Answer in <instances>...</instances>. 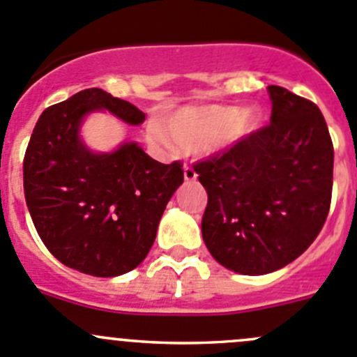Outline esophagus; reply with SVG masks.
Segmentation results:
<instances>
[{"instance_id":"1","label":"esophagus","mask_w":357,"mask_h":357,"mask_svg":"<svg viewBox=\"0 0 357 357\" xmlns=\"http://www.w3.org/2000/svg\"><path fill=\"white\" fill-rule=\"evenodd\" d=\"M183 171H185V179H186V181H193V179L197 178V172H195V169L192 167V165L185 164Z\"/></svg>"}]
</instances>
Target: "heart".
I'll return each instance as SVG.
<instances>
[{
  "label": "heart",
  "instance_id": "1",
  "mask_svg": "<svg viewBox=\"0 0 357 357\" xmlns=\"http://www.w3.org/2000/svg\"><path fill=\"white\" fill-rule=\"evenodd\" d=\"M258 123V116L235 106H186L164 120L165 135L151 130V139L183 151L206 150L211 144H228L248 136Z\"/></svg>",
  "mask_w": 357,
  "mask_h": 357
}]
</instances>
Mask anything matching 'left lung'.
I'll return each instance as SVG.
<instances>
[{
	"instance_id": "1",
	"label": "left lung",
	"mask_w": 357,
	"mask_h": 357,
	"mask_svg": "<svg viewBox=\"0 0 357 357\" xmlns=\"http://www.w3.org/2000/svg\"><path fill=\"white\" fill-rule=\"evenodd\" d=\"M271 123L193 165L207 192L202 237L213 258L244 275L298 258L331 204L333 143L312 101L271 85Z\"/></svg>"
}]
</instances>
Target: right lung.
Instances as JSON below:
<instances>
[{
	"label": "right lung",
	"instance_id": "1",
	"mask_svg": "<svg viewBox=\"0 0 357 357\" xmlns=\"http://www.w3.org/2000/svg\"><path fill=\"white\" fill-rule=\"evenodd\" d=\"M108 109L130 126L144 113L101 89H85L41 113L24 155V195L38 235L69 268L115 278L153 245L183 164H160L136 143L92 153L79 141L83 116Z\"/></svg>",
	"mask_w": 357,
	"mask_h": 357
}]
</instances>
